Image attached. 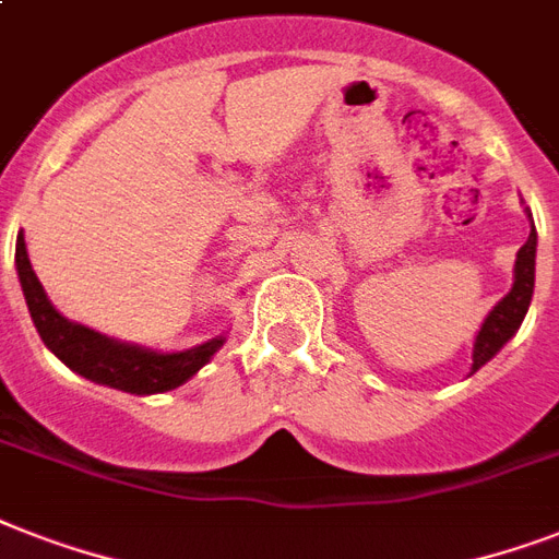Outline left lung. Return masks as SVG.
<instances>
[{"mask_svg": "<svg viewBox=\"0 0 559 559\" xmlns=\"http://www.w3.org/2000/svg\"><path fill=\"white\" fill-rule=\"evenodd\" d=\"M534 261H537V231H534V219H531V235L525 240V246L516 252V263H513L511 293L487 313L485 324H481V331L476 336V345H473V371L487 366L504 348V342L520 331L522 319H525L531 307V296H534Z\"/></svg>", "mask_w": 559, "mask_h": 559, "instance_id": "obj_1", "label": "left lung"}]
</instances>
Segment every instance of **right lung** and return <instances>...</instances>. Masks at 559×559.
<instances>
[{"mask_svg": "<svg viewBox=\"0 0 559 559\" xmlns=\"http://www.w3.org/2000/svg\"><path fill=\"white\" fill-rule=\"evenodd\" d=\"M16 275H20L22 296L28 305L39 340L55 354L63 366L72 368L86 380L109 385V389L130 391V394H162L191 380L219 348L226 336L209 340L197 348L162 354V350L142 348L133 342L109 340L104 333L92 331L86 324L69 322L63 313H57L48 301L46 289L31 270L25 237H16Z\"/></svg>", "mask_w": 559, "mask_h": 559, "instance_id": "1", "label": "right lung"}]
</instances>
